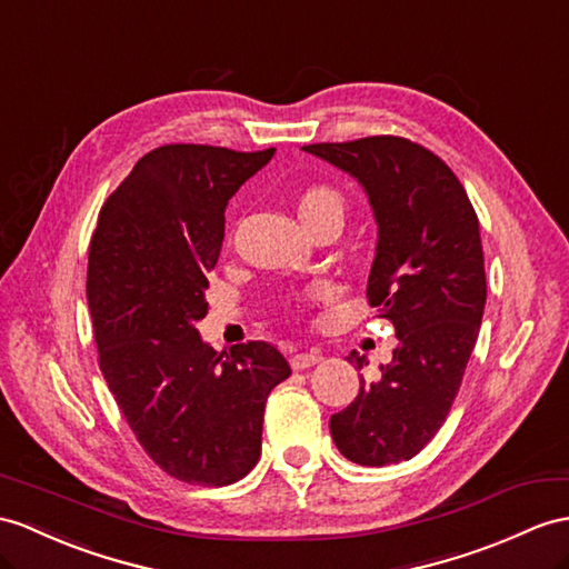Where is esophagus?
<instances>
[{
	"label": "esophagus",
	"instance_id": "esophagus-1",
	"mask_svg": "<svg viewBox=\"0 0 569 569\" xmlns=\"http://www.w3.org/2000/svg\"><path fill=\"white\" fill-rule=\"evenodd\" d=\"M321 355L318 352H301V355H295L292 357V369L295 371H301V369H311V367H316L318 362H321Z\"/></svg>",
	"mask_w": 569,
	"mask_h": 569
}]
</instances>
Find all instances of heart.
<instances>
[{
	"label": "heart",
	"instance_id": "1",
	"mask_svg": "<svg viewBox=\"0 0 569 569\" xmlns=\"http://www.w3.org/2000/svg\"><path fill=\"white\" fill-rule=\"evenodd\" d=\"M323 207H336V210H342V202L338 198V192L330 190V188H311V190L303 192L301 200H299V214L323 210Z\"/></svg>",
	"mask_w": 569,
	"mask_h": 569
}]
</instances>
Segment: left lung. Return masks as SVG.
Wrapping results in <instances>:
<instances>
[{"instance_id":"obj_1","label":"left lung","mask_w":569,"mask_h":569,"mask_svg":"<svg viewBox=\"0 0 569 569\" xmlns=\"http://www.w3.org/2000/svg\"><path fill=\"white\" fill-rule=\"evenodd\" d=\"M301 149L367 192L377 221L367 297L398 338L381 379H362L330 418L332 441L359 466L408 461L445 425L478 340L488 287L476 210L449 166L403 137ZM348 362L369 365L355 350Z\"/></svg>"}]
</instances>
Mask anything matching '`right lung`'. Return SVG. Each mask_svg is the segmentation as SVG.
I'll list each match as a JSON object with an SVG mask.
<instances>
[{
	"label": "right lung",
	"instance_id": "1",
	"mask_svg": "<svg viewBox=\"0 0 569 569\" xmlns=\"http://www.w3.org/2000/svg\"><path fill=\"white\" fill-rule=\"evenodd\" d=\"M272 157L274 147L149 151L101 207L89 248L87 299L108 389L151 461L207 488L251 473L266 400L292 373L270 342L217 352L198 332L227 204Z\"/></svg>",
	"mask_w": 569,
	"mask_h": 569
}]
</instances>
